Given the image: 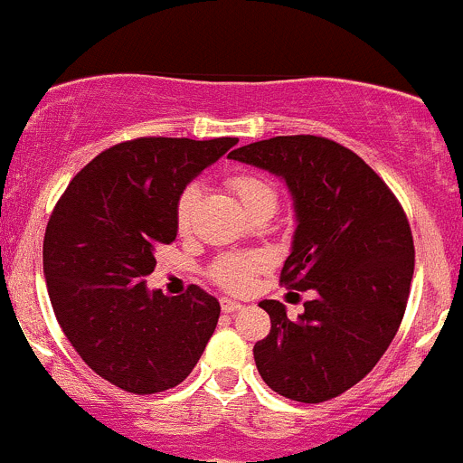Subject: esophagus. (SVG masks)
Returning <instances> with one entry per match:
<instances>
[{"label":"esophagus","mask_w":463,"mask_h":463,"mask_svg":"<svg viewBox=\"0 0 463 463\" xmlns=\"http://www.w3.org/2000/svg\"><path fill=\"white\" fill-rule=\"evenodd\" d=\"M221 308H222V313H238V310H242V308H245V306L238 304V301L225 299V297H222V299H221Z\"/></svg>","instance_id":"34e87169"}]
</instances>
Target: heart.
Masks as SVG:
<instances>
[{
	"label": "heart",
	"instance_id": "b5f03b06",
	"mask_svg": "<svg viewBox=\"0 0 463 463\" xmlns=\"http://www.w3.org/2000/svg\"><path fill=\"white\" fill-rule=\"evenodd\" d=\"M230 189L238 195L242 207L247 212L256 207H277V189L269 180L256 173H233L227 180ZM195 200H198V189L195 186H186L182 191L180 200L175 207V225L177 232L186 233L191 227V216H194ZM265 268V256L259 251H232V254H222L209 265V279L216 286H221L227 292H247L254 286V279L260 269Z\"/></svg>",
	"mask_w": 463,
	"mask_h": 463
}]
</instances>
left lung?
<instances>
[{
	"label": "left lung",
	"mask_w": 463,
	"mask_h": 463,
	"mask_svg": "<svg viewBox=\"0 0 463 463\" xmlns=\"http://www.w3.org/2000/svg\"><path fill=\"white\" fill-rule=\"evenodd\" d=\"M230 157L286 180L299 225L279 281L313 292L295 322L283 304L260 301L272 328L254 345L256 369L290 401H331L376 367L401 326L414 274L410 222L383 177L326 137H272Z\"/></svg>",
	"instance_id": "left-lung-1"
}]
</instances>
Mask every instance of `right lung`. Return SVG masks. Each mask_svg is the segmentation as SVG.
<instances>
[{
	"label": "right lung",
	"instance_id": "obj_1",
	"mask_svg": "<svg viewBox=\"0 0 463 463\" xmlns=\"http://www.w3.org/2000/svg\"><path fill=\"white\" fill-rule=\"evenodd\" d=\"M236 141H123L96 155L53 207L43 247L53 313L82 363L123 392L180 385L216 331V297L198 286L166 297L144 277L155 250L175 241L184 186Z\"/></svg>",
	"mask_w": 463,
	"mask_h": 463
}]
</instances>
